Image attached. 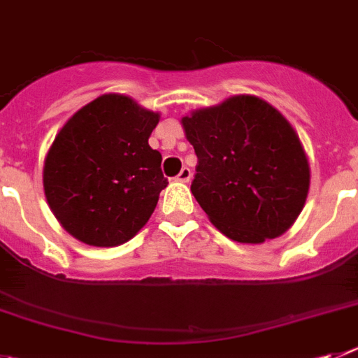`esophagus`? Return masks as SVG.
I'll return each mask as SVG.
<instances>
[{
    "label": "esophagus",
    "instance_id": "obj_1",
    "mask_svg": "<svg viewBox=\"0 0 358 358\" xmlns=\"http://www.w3.org/2000/svg\"><path fill=\"white\" fill-rule=\"evenodd\" d=\"M176 179L179 182H188L189 179H192V170H189L188 166H185V169H182L181 172H179V176H177Z\"/></svg>",
    "mask_w": 358,
    "mask_h": 358
}]
</instances>
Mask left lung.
<instances>
[{"label":"left lung","instance_id":"obj_1","mask_svg":"<svg viewBox=\"0 0 358 358\" xmlns=\"http://www.w3.org/2000/svg\"><path fill=\"white\" fill-rule=\"evenodd\" d=\"M196 154L192 193L238 243L282 236L306 206L310 166L289 120L255 96H232L181 119Z\"/></svg>","mask_w":358,"mask_h":358}]
</instances>
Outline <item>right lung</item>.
<instances>
[{
  "label": "right lung",
  "instance_id": "1",
  "mask_svg": "<svg viewBox=\"0 0 358 358\" xmlns=\"http://www.w3.org/2000/svg\"><path fill=\"white\" fill-rule=\"evenodd\" d=\"M159 113L104 94L72 115L44 159L45 201L62 227L92 247H117L149 222L169 181L149 136Z\"/></svg>",
  "mask_w": 358,
  "mask_h": 358
}]
</instances>
